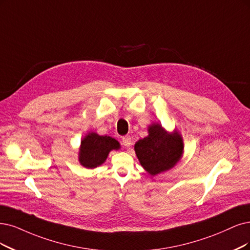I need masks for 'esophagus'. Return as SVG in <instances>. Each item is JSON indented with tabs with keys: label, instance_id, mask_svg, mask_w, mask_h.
Instances as JSON below:
<instances>
[{
	"label": "esophagus",
	"instance_id": "34e87169",
	"mask_svg": "<svg viewBox=\"0 0 250 250\" xmlns=\"http://www.w3.org/2000/svg\"><path fill=\"white\" fill-rule=\"evenodd\" d=\"M122 143L124 146H126V147H130L131 144H132V138L130 136H125L123 137L122 139Z\"/></svg>",
	"mask_w": 250,
	"mask_h": 250
}]
</instances>
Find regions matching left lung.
<instances>
[{"label":"left lung","mask_w":250,"mask_h":250,"mask_svg":"<svg viewBox=\"0 0 250 250\" xmlns=\"http://www.w3.org/2000/svg\"><path fill=\"white\" fill-rule=\"evenodd\" d=\"M135 151L145 171L155 176L180 161L183 140L177 131L169 133L159 123H153L148 126V136L136 142Z\"/></svg>","instance_id":"1"}]
</instances>
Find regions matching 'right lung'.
I'll return each mask as SVG.
<instances>
[{
  "mask_svg": "<svg viewBox=\"0 0 250 250\" xmlns=\"http://www.w3.org/2000/svg\"><path fill=\"white\" fill-rule=\"evenodd\" d=\"M120 148L118 141L109 136L88 133L81 140L79 148V163L87 169L97 168L103 164L111 150Z\"/></svg>",
  "mask_w": 250,
  "mask_h": 250,
  "instance_id": "add662e5",
  "label": "right lung"
}]
</instances>
